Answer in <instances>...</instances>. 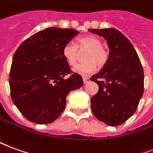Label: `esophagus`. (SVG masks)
I'll return each instance as SVG.
<instances>
[{"instance_id":"esophagus-1","label":"esophagus","mask_w":153,"mask_h":153,"mask_svg":"<svg viewBox=\"0 0 153 153\" xmlns=\"http://www.w3.org/2000/svg\"><path fill=\"white\" fill-rule=\"evenodd\" d=\"M83 83H88L90 81V78H88V77H83Z\"/></svg>"}]
</instances>
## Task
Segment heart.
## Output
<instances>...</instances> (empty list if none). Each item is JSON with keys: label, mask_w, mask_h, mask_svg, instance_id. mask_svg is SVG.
<instances>
[{"label": "heart", "mask_w": 153, "mask_h": 153, "mask_svg": "<svg viewBox=\"0 0 153 153\" xmlns=\"http://www.w3.org/2000/svg\"><path fill=\"white\" fill-rule=\"evenodd\" d=\"M87 51L84 55L86 61L76 65L74 71L82 75L94 73L97 65L103 67L108 62L110 54L106 47L102 45V41L94 36H86L77 39V44L68 42L64 46L62 53L69 65H74L79 57V51Z\"/></svg>", "instance_id": "heart-1"}]
</instances>
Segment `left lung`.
<instances>
[{"instance_id": "1", "label": "left lung", "mask_w": 153, "mask_h": 153, "mask_svg": "<svg viewBox=\"0 0 153 153\" xmlns=\"http://www.w3.org/2000/svg\"><path fill=\"white\" fill-rule=\"evenodd\" d=\"M102 36L110 48L108 62L90 79L99 90L91 98V108L97 120L117 126L134 114L144 91V74L131 42L115 28L89 29Z\"/></svg>"}]
</instances>
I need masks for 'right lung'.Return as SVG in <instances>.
Masks as SVG:
<instances>
[{
    "instance_id": "obj_1",
    "label": "right lung",
    "mask_w": 153,
    "mask_h": 153,
    "mask_svg": "<svg viewBox=\"0 0 153 153\" xmlns=\"http://www.w3.org/2000/svg\"><path fill=\"white\" fill-rule=\"evenodd\" d=\"M79 31L47 28L24 41L15 52L10 71L12 101L28 120L46 125L63 112L70 91L83 86L62 53ZM70 74L67 80L63 77Z\"/></svg>"
}]
</instances>
